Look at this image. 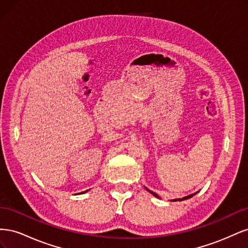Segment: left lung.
<instances>
[{"mask_svg": "<svg viewBox=\"0 0 248 248\" xmlns=\"http://www.w3.org/2000/svg\"><path fill=\"white\" fill-rule=\"evenodd\" d=\"M147 190H148V191H150L149 189H147ZM150 192H151V193L153 194V196H155L156 198H159L158 196H157V194H156V193H154V192H152V191H150ZM192 196H193V194H190V196H187V197H185V198H183V199H181V200H180V199H178V200H179V201H183V200H187V199H189V198H191ZM178 200H175V201H178Z\"/></svg>", "mask_w": 248, "mask_h": 248, "instance_id": "left-lung-1", "label": "left lung"}]
</instances>
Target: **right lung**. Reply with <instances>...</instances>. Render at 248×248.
I'll return each instance as SVG.
<instances>
[{"instance_id":"add662e5","label":"right lung","mask_w":248,"mask_h":248,"mask_svg":"<svg viewBox=\"0 0 248 248\" xmlns=\"http://www.w3.org/2000/svg\"><path fill=\"white\" fill-rule=\"evenodd\" d=\"M81 193H82V192H81Z\"/></svg>"}]
</instances>
